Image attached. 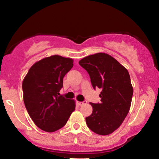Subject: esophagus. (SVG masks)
Masks as SVG:
<instances>
[{
    "label": "esophagus",
    "mask_w": 159,
    "mask_h": 159,
    "mask_svg": "<svg viewBox=\"0 0 159 159\" xmlns=\"http://www.w3.org/2000/svg\"><path fill=\"white\" fill-rule=\"evenodd\" d=\"M77 103H78V104H79V105L82 106V105H83V104H85L87 103V101H83V102L77 101Z\"/></svg>",
    "instance_id": "obj_1"
}]
</instances>
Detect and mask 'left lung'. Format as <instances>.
<instances>
[{
  "label": "left lung",
  "mask_w": 159,
  "mask_h": 159,
  "mask_svg": "<svg viewBox=\"0 0 159 159\" xmlns=\"http://www.w3.org/2000/svg\"><path fill=\"white\" fill-rule=\"evenodd\" d=\"M79 64L89 74L94 89L102 90L100 103H90L93 110L85 118L88 127L101 135L111 134L121 125L130 110L133 89L128 70L102 52L83 58Z\"/></svg>",
  "instance_id": "left-lung-1"
}]
</instances>
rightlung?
Wrapping results in <instances>:
<instances>
[{"label":"right lung","instance_id":"add662e5","mask_svg":"<svg viewBox=\"0 0 159 159\" xmlns=\"http://www.w3.org/2000/svg\"><path fill=\"white\" fill-rule=\"evenodd\" d=\"M73 60L59 55L35 63L22 83L24 102L29 116L38 127L55 132L63 127L76 104L73 99L60 95L63 78L74 66Z\"/></svg>","mask_w":159,"mask_h":159}]
</instances>
